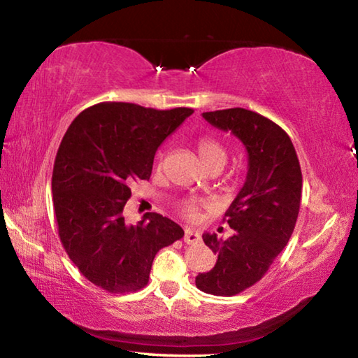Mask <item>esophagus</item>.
Returning <instances> with one entry per match:
<instances>
[{"label":"esophagus","mask_w":358,"mask_h":358,"mask_svg":"<svg viewBox=\"0 0 358 358\" xmlns=\"http://www.w3.org/2000/svg\"><path fill=\"white\" fill-rule=\"evenodd\" d=\"M200 241H201V237H200L197 231L192 229V228H186V231H185V242L186 243L194 245V243H197Z\"/></svg>","instance_id":"obj_1"}]
</instances>
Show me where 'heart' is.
I'll return each mask as SVG.
<instances>
[{
    "label": "heart",
    "mask_w": 358,
    "mask_h": 358,
    "mask_svg": "<svg viewBox=\"0 0 358 358\" xmlns=\"http://www.w3.org/2000/svg\"><path fill=\"white\" fill-rule=\"evenodd\" d=\"M197 149H199V155L206 167L214 166V164L223 166V163H225L227 150H225V147L222 145V143L217 141L215 138H211V136L200 138ZM161 159H163V157H159L158 166H161ZM200 208H201V203L195 201V200H185V201H181V205H180V213L183 214L186 219H195V217L199 215Z\"/></svg>",
    "instance_id": "heart-1"
}]
</instances>
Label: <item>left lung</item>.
Masks as SVG:
<instances>
[{
    "label": "left lung",
    "instance_id": "8db88e82",
    "mask_svg": "<svg viewBox=\"0 0 358 358\" xmlns=\"http://www.w3.org/2000/svg\"><path fill=\"white\" fill-rule=\"evenodd\" d=\"M203 117L233 133L248 152L247 181L223 217L236 233L227 241L203 234L217 262L195 278L201 292L234 296L261 281L289 242L299 213L303 173L290 136L268 117L239 107L206 111Z\"/></svg>",
    "mask_w": 358,
    "mask_h": 358
}]
</instances>
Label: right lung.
<instances>
[{"label": "right lung", "mask_w": 358, "mask_h": 358, "mask_svg": "<svg viewBox=\"0 0 358 358\" xmlns=\"http://www.w3.org/2000/svg\"><path fill=\"white\" fill-rule=\"evenodd\" d=\"M192 113L101 102L83 110L63 136L52 171L59 237L76 267L102 290L144 289L155 255L185 236L157 213L129 225L122 211L131 185L150 178L159 144Z\"/></svg>", "instance_id": "obj_1"}]
</instances>
